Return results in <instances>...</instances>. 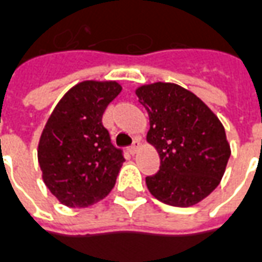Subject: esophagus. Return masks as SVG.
<instances>
[{"instance_id": "obj_1", "label": "esophagus", "mask_w": 262, "mask_h": 262, "mask_svg": "<svg viewBox=\"0 0 262 262\" xmlns=\"http://www.w3.org/2000/svg\"><path fill=\"white\" fill-rule=\"evenodd\" d=\"M139 147H141V139L137 138L135 141H134L133 145L128 147V152L131 153V155H135V153L139 150Z\"/></svg>"}]
</instances>
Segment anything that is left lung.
<instances>
[{
  "label": "left lung",
  "instance_id": "8db88e82",
  "mask_svg": "<svg viewBox=\"0 0 262 262\" xmlns=\"http://www.w3.org/2000/svg\"><path fill=\"white\" fill-rule=\"evenodd\" d=\"M135 92L149 115L147 142L160 156V170L146 177L149 192L176 207L202 202L220 185L231 157L222 123L193 92L172 82Z\"/></svg>",
  "mask_w": 262,
  "mask_h": 262
}]
</instances>
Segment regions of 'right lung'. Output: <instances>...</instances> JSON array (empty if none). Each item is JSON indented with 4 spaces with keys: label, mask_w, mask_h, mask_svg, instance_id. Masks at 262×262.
<instances>
[{
    "label": "right lung",
    "mask_w": 262,
    "mask_h": 262,
    "mask_svg": "<svg viewBox=\"0 0 262 262\" xmlns=\"http://www.w3.org/2000/svg\"><path fill=\"white\" fill-rule=\"evenodd\" d=\"M121 92L116 81L78 82L49 116L38 143L42 180L68 207H88L113 189L125 161L113 146L102 116Z\"/></svg>",
    "instance_id": "obj_1"
}]
</instances>
